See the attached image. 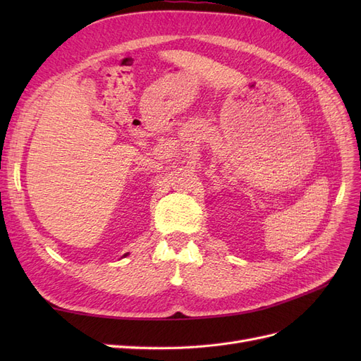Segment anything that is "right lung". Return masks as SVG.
<instances>
[{
	"label": "right lung",
	"instance_id": "right-lung-1",
	"mask_svg": "<svg viewBox=\"0 0 361 361\" xmlns=\"http://www.w3.org/2000/svg\"><path fill=\"white\" fill-rule=\"evenodd\" d=\"M126 256H128V253H125V255H123V257H126Z\"/></svg>",
	"mask_w": 361,
	"mask_h": 361
}]
</instances>
